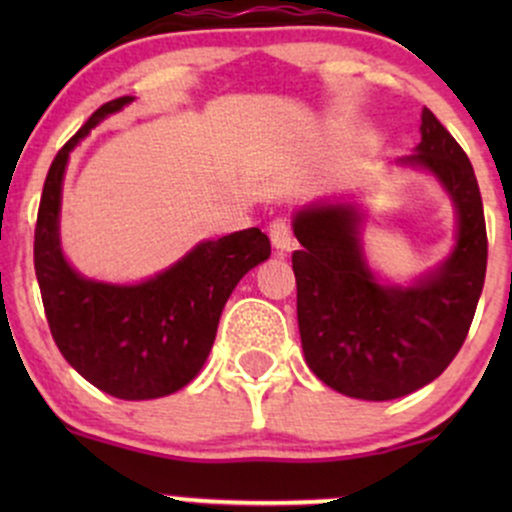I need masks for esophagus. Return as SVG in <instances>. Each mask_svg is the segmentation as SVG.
<instances>
[{
    "label": "esophagus",
    "mask_w": 512,
    "mask_h": 512,
    "mask_svg": "<svg viewBox=\"0 0 512 512\" xmlns=\"http://www.w3.org/2000/svg\"><path fill=\"white\" fill-rule=\"evenodd\" d=\"M269 238H272V245L279 252H289L293 248L291 226L284 219H274L269 223Z\"/></svg>",
    "instance_id": "1"
}]
</instances>
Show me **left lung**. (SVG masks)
Segmentation results:
<instances>
[{
	"label": "left lung",
	"instance_id": "1",
	"mask_svg": "<svg viewBox=\"0 0 512 512\" xmlns=\"http://www.w3.org/2000/svg\"><path fill=\"white\" fill-rule=\"evenodd\" d=\"M402 166L443 182L457 209V243L411 286L380 284L361 248L354 204H313L293 219L298 330L317 378L346 397L385 402L436 380L462 349L486 276V221L474 168L431 110Z\"/></svg>",
	"mask_w": 512,
	"mask_h": 512
}]
</instances>
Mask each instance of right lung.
I'll return each mask as SVG.
<instances>
[{"label": "right lung", "mask_w": 512, "mask_h": 512, "mask_svg": "<svg viewBox=\"0 0 512 512\" xmlns=\"http://www.w3.org/2000/svg\"><path fill=\"white\" fill-rule=\"evenodd\" d=\"M127 103L132 96L101 105L57 151L40 197L33 262L52 339L69 366L117 399H156L202 370L228 296L272 248L260 228H245L204 240L142 284H105L74 272L60 248L64 168L79 139Z\"/></svg>", "instance_id": "1"}]
</instances>
